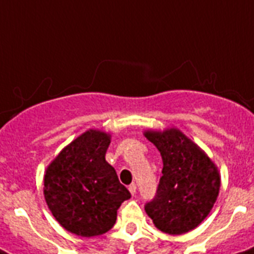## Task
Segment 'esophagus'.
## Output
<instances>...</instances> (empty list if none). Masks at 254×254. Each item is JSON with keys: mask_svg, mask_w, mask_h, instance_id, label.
<instances>
[{"mask_svg": "<svg viewBox=\"0 0 254 254\" xmlns=\"http://www.w3.org/2000/svg\"><path fill=\"white\" fill-rule=\"evenodd\" d=\"M129 191H130V193H131L132 196L135 195V193H136V185L135 184L129 185Z\"/></svg>", "mask_w": 254, "mask_h": 254, "instance_id": "obj_1", "label": "esophagus"}]
</instances>
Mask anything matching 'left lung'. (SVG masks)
<instances>
[{
  "label": "left lung",
  "instance_id": "left-lung-1",
  "mask_svg": "<svg viewBox=\"0 0 254 254\" xmlns=\"http://www.w3.org/2000/svg\"><path fill=\"white\" fill-rule=\"evenodd\" d=\"M145 136L163 162L157 192L145 204V211L162 232L173 235L190 232L215 204L220 189L218 170L180 130L147 131Z\"/></svg>",
  "mask_w": 254,
  "mask_h": 254
}]
</instances>
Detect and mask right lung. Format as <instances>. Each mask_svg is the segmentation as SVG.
I'll return each instance as SVG.
<instances>
[{
    "label": "right lung",
    "mask_w": 254,
    "mask_h": 254,
    "mask_svg": "<svg viewBox=\"0 0 254 254\" xmlns=\"http://www.w3.org/2000/svg\"><path fill=\"white\" fill-rule=\"evenodd\" d=\"M110 135L90 130L65 147L48 167L44 196L68 232L96 237L114 227L118 209L131 197L105 159Z\"/></svg>",
    "instance_id": "add662e5"
}]
</instances>
